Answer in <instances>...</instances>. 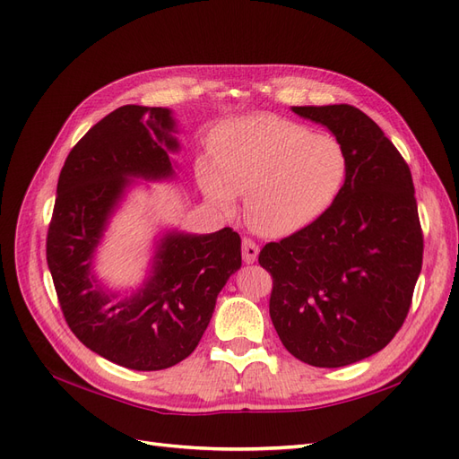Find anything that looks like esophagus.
Listing matches in <instances>:
<instances>
[{
	"instance_id": "34e87169",
	"label": "esophagus",
	"mask_w": 459,
	"mask_h": 459,
	"mask_svg": "<svg viewBox=\"0 0 459 459\" xmlns=\"http://www.w3.org/2000/svg\"><path fill=\"white\" fill-rule=\"evenodd\" d=\"M258 253H260V248H258V245L253 239H243V243H241V255H243V262L245 264L256 262Z\"/></svg>"
}]
</instances>
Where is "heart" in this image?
<instances>
[{
  "mask_svg": "<svg viewBox=\"0 0 459 459\" xmlns=\"http://www.w3.org/2000/svg\"><path fill=\"white\" fill-rule=\"evenodd\" d=\"M212 157L197 164L206 199L230 214L235 199L245 197L247 224L273 239L316 224L349 174V157L335 137L277 117L220 128L212 137Z\"/></svg>",
  "mask_w": 459,
  "mask_h": 459,
  "instance_id": "obj_1",
  "label": "heart"
}]
</instances>
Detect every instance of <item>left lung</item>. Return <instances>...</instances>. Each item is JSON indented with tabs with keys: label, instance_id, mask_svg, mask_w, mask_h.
Instances as JSON below:
<instances>
[{
	"label": "left lung",
	"instance_id": "obj_1",
	"mask_svg": "<svg viewBox=\"0 0 459 459\" xmlns=\"http://www.w3.org/2000/svg\"><path fill=\"white\" fill-rule=\"evenodd\" d=\"M344 147L349 174L316 224L268 243L270 317L285 349L316 368H342L393 341L423 262L411 172L393 142L352 105L293 107Z\"/></svg>",
	"mask_w": 459,
	"mask_h": 459
}]
</instances>
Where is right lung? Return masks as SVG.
Masks as SVG:
<instances>
[{"mask_svg":"<svg viewBox=\"0 0 459 459\" xmlns=\"http://www.w3.org/2000/svg\"><path fill=\"white\" fill-rule=\"evenodd\" d=\"M176 126L170 108L142 105L118 107L97 122L68 152L48 230V266L68 327L95 354L135 371L172 368L195 351L218 293L241 268L239 233L224 228L166 231L130 297L105 289L91 272L134 179L174 178Z\"/></svg>","mask_w":459,"mask_h":459,"instance_id":"1","label":"right lung"}]
</instances>
